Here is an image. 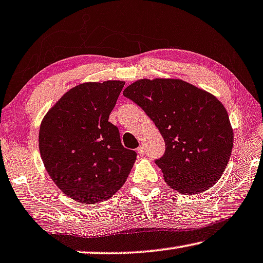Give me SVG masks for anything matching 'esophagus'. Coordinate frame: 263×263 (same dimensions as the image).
<instances>
[{
	"label": "esophagus",
	"mask_w": 263,
	"mask_h": 263,
	"mask_svg": "<svg viewBox=\"0 0 263 263\" xmlns=\"http://www.w3.org/2000/svg\"><path fill=\"white\" fill-rule=\"evenodd\" d=\"M136 152H137V154H139V155H143L144 154V147H143V145H140V147L136 149Z\"/></svg>",
	"instance_id": "34e87169"
}]
</instances>
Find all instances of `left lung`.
Masks as SVG:
<instances>
[{"label":"left lung","mask_w":263,"mask_h":263,"mask_svg":"<svg viewBox=\"0 0 263 263\" xmlns=\"http://www.w3.org/2000/svg\"><path fill=\"white\" fill-rule=\"evenodd\" d=\"M123 95L144 110L159 129L165 152L155 163L169 187L199 194L215 184L232 154L228 112L211 92L177 79H142Z\"/></svg>","instance_id":"8db88e82"}]
</instances>
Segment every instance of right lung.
<instances>
[{
  "label": "right lung",
  "instance_id": "right-lung-1",
  "mask_svg": "<svg viewBox=\"0 0 263 263\" xmlns=\"http://www.w3.org/2000/svg\"><path fill=\"white\" fill-rule=\"evenodd\" d=\"M123 81L87 82L68 90L44 116L39 148L55 184L86 204L108 200L126 182L136 153L121 143L109 115Z\"/></svg>",
  "mask_w": 263,
  "mask_h": 263
}]
</instances>
